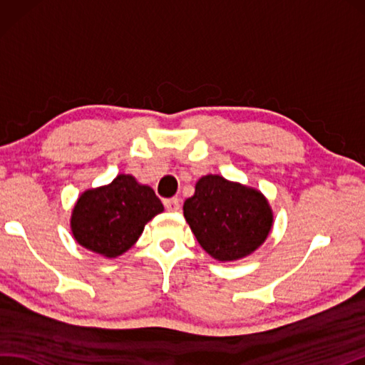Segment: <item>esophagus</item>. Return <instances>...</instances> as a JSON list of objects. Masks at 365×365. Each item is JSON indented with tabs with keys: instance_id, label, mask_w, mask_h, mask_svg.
Masks as SVG:
<instances>
[{
	"instance_id": "1",
	"label": "esophagus",
	"mask_w": 365,
	"mask_h": 365,
	"mask_svg": "<svg viewBox=\"0 0 365 365\" xmlns=\"http://www.w3.org/2000/svg\"><path fill=\"white\" fill-rule=\"evenodd\" d=\"M164 206H165L167 210H170V212H178V210H180V207H181L180 200H178V198L164 200Z\"/></svg>"
}]
</instances>
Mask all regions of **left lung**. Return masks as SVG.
<instances>
[{
	"instance_id": "obj_1",
	"label": "left lung",
	"mask_w": 365,
	"mask_h": 365,
	"mask_svg": "<svg viewBox=\"0 0 365 365\" xmlns=\"http://www.w3.org/2000/svg\"><path fill=\"white\" fill-rule=\"evenodd\" d=\"M182 209L201 248L222 262L253 253L273 225L272 207L261 192L218 175L200 178Z\"/></svg>"
}]
</instances>
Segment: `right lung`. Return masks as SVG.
Here are the masks:
<instances>
[{
	"label": "right lung",
	"instance_id": "right-lung-1",
	"mask_svg": "<svg viewBox=\"0 0 365 365\" xmlns=\"http://www.w3.org/2000/svg\"><path fill=\"white\" fill-rule=\"evenodd\" d=\"M164 210L155 190L131 175H118L108 185L88 189L71 212V232L79 245L104 257L131 248L153 217Z\"/></svg>",
	"mask_w": 365,
	"mask_h": 365
}]
</instances>
